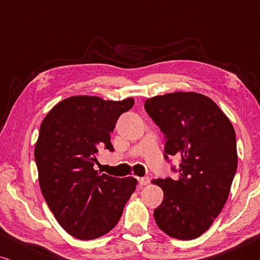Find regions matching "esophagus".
Masks as SVG:
<instances>
[{
    "label": "esophagus",
    "instance_id": "34e87169",
    "mask_svg": "<svg viewBox=\"0 0 260 260\" xmlns=\"http://www.w3.org/2000/svg\"><path fill=\"white\" fill-rule=\"evenodd\" d=\"M149 182H150V179H149L148 176L141 177V179H140V184H141V186H147Z\"/></svg>",
    "mask_w": 260,
    "mask_h": 260
}]
</instances>
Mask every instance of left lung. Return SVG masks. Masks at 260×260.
Instances as JSON below:
<instances>
[{
    "label": "left lung",
    "instance_id": "left-lung-1",
    "mask_svg": "<svg viewBox=\"0 0 260 260\" xmlns=\"http://www.w3.org/2000/svg\"><path fill=\"white\" fill-rule=\"evenodd\" d=\"M144 109L166 138L165 158L180 157L177 179H157L163 201L154 211L157 226L176 239L205 233L230 195L238 166L232 123L211 98L174 92L147 99Z\"/></svg>",
    "mask_w": 260,
    "mask_h": 260
}]
</instances>
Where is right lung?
<instances>
[{
    "mask_svg": "<svg viewBox=\"0 0 260 260\" xmlns=\"http://www.w3.org/2000/svg\"><path fill=\"white\" fill-rule=\"evenodd\" d=\"M133 98L92 95L63 99L42 120L35 144L39 183L55 219L67 233L91 240L110 232L136 189L134 177H112L93 166L101 149L113 151L110 134Z\"/></svg>",
    "mask_w": 260,
    "mask_h": 260,
    "instance_id": "obj_1",
    "label": "right lung"
}]
</instances>
